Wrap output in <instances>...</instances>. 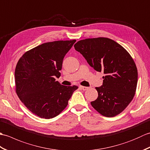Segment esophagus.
Here are the masks:
<instances>
[{
  "label": "esophagus",
  "instance_id": "esophagus-1",
  "mask_svg": "<svg viewBox=\"0 0 150 150\" xmlns=\"http://www.w3.org/2000/svg\"><path fill=\"white\" fill-rule=\"evenodd\" d=\"M80 88L82 89V90H84V91H86V90H87L88 89V87H86V86H80Z\"/></svg>",
  "mask_w": 150,
  "mask_h": 150
}]
</instances>
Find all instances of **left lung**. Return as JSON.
Returning a JSON list of instances; mask_svg holds the SVG:
<instances>
[{
  "label": "left lung",
  "instance_id": "1",
  "mask_svg": "<svg viewBox=\"0 0 150 150\" xmlns=\"http://www.w3.org/2000/svg\"><path fill=\"white\" fill-rule=\"evenodd\" d=\"M74 47L90 66L105 74L103 85L95 88L98 96L91 106L107 117L120 113L131 103L137 84V69L131 55L119 44L105 37L79 40Z\"/></svg>",
  "mask_w": 150,
  "mask_h": 150
}]
</instances>
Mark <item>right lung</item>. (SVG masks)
Wrapping results in <instances>:
<instances>
[{"instance_id": "right-lung-1", "label": "right lung", "mask_w": 150, "mask_h": 150, "mask_svg": "<svg viewBox=\"0 0 150 150\" xmlns=\"http://www.w3.org/2000/svg\"><path fill=\"white\" fill-rule=\"evenodd\" d=\"M76 40L44 43L28 51L15 71L16 93L26 107L43 119L58 115L68 106L77 86H66L55 81L60 76L64 57Z\"/></svg>"}]
</instances>
